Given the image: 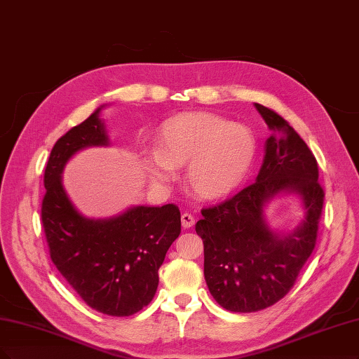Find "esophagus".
<instances>
[{"label": "esophagus", "instance_id": "obj_1", "mask_svg": "<svg viewBox=\"0 0 359 359\" xmlns=\"http://www.w3.org/2000/svg\"><path fill=\"white\" fill-rule=\"evenodd\" d=\"M181 224H182L184 229L193 227V224H194V217H193L191 214H189V212H184V214L181 215Z\"/></svg>", "mask_w": 359, "mask_h": 359}]
</instances>
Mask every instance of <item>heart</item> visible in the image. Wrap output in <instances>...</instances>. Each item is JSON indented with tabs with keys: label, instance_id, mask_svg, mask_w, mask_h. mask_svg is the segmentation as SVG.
<instances>
[{
	"label": "heart",
	"instance_id": "b5f03b06",
	"mask_svg": "<svg viewBox=\"0 0 359 359\" xmlns=\"http://www.w3.org/2000/svg\"><path fill=\"white\" fill-rule=\"evenodd\" d=\"M257 154L252 132L214 114H182L160 129L157 151L147 156L145 168L154 180L168 181L175 168L188 162L185 180L203 199L231 193L248 175Z\"/></svg>",
	"mask_w": 359,
	"mask_h": 359
}]
</instances>
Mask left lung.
Listing matches in <instances>:
<instances>
[{"mask_svg":"<svg viewBox=\"0 0 359 359\" xmlns=\"http://www.w3.org/2000/svg\"><path fill=\"white\" fill-rule=\"evenodd\" d=\"M271 135L255 182L224 202L203 208L196 233L203 241L209 292L230 312L251 313L278 303L294 287L315 250L324 206L313 153L290 123L255 104ZM282 191L301 194L305 219L287 237L271 232L264 206Z\"/></svg>","mask_w":359,"mask_h":359,"instance_id":"left-lung-1","label":"left lung"}]
</instances>
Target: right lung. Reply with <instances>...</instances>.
Masks as SVG:
<instances>
[{"label": "right lung", "instance_id": "1", "mask_svg": "<svg viewBox=\"0 0 359 359\" xmlns=\"http://www.w3.org/2000/svg\"><path fill=\"white\" fill-rule=\"evenodd\" d=\"M101 108L60 137L44 170L41 221L48 252L69 285L95 311L130 316L154 297L158 269L181 233L178 206H133L118 217H83L67 196L62 172L83 148L108 145Z\"/></svg>", "mask_w": 359, "mask_h": 359}]
</instances>
